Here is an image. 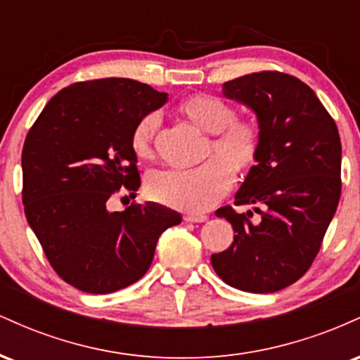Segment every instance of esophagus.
<instances>
[{
    "label": "esophagus",
    "mask_w": 360,
    "mask_h": 360,
    "mask_svg": "<svg viewBox=\"0 0 360 360\" xmlns=\"http://www.w3.org/2000/svg\"><path fill=\"white\" fill-rule=\"evenodd\" d=\"M206 220H208L206 214H194V213L184 214V221H189V223H203Z\"/></svg>",
    "instance_id": "obj_1"
}]
</instances>
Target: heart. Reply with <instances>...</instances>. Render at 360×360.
<instances>
[{
    "instance_id": "obj_1",
    "label": "heart",
    "mask_w": 360,
    "mask_h": 360,
    "mask_svg": "<svg viewBox=\"0 0 360 360\" xmlns=\"http://www.w3.org/2000/svg\"><path fill=\"white\" fill-rule=\"evenodd\" d=\"M181 113L198 128L212 134L206 155L211 157L193 169H167L148 179L154 200L181 210L200 213L213 208L230 191L233 172L249 171L260 150V130L252 120L237 118L230 103L212 94H198L181 105ZM159 115L148 113L139 120L130 146L139 159H152Z\"/></svg>"
}]
</instances>
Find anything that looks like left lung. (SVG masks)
Listing matches in <instances>:
<instances>
[{
    "label": "left lung",
    "instance_id": "obj_1",
    "mask_svg": "<svg viewBox=\"0 0 360 360\" xmlns=\"http://www.w3.org/2000/svg\"><path fill=\"white\" fill-rule=\"evenodd\" d=\"M223 94L257 117V164L235 194V205H254L260 218L252 221L250 210H217L235 235L229 249L212 255V266L229 286L274 292L309 269L337 212L340 135L315 91L289 74H247L225 82Z\"/></svg>",
    "mask_w": 360,
    "mask_h": 360
}]
</instances>
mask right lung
<instances>
[{
    "label": "right lung",
    "mask_w": 360,
    "mask_h": 360,
    "mask_svg": "<svg viewBox=\"0 0 360 360\" xmlns=\"http://www.w3.org/2000/svg\"><path fill=\"white\" fill-rule=\"evenodd\" d=\"M166 101L167 93L127 77L74 82L25 139V217L53 271L81 291L106 295L137 283L160 233L181 223L179 213L150 201L108 210L122 188H140L131 131Z\"/></svg>",
    "instance_id": "obj_1"
}]
</instances>
